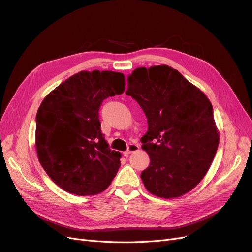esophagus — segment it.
<instances>
[{
    "label": "esophagus",
    "mask_w": 252,
    "mask_h": 252,
    "mask_svg": "<svg viewBox=\"0 0 252 252\" xmlns=\"http://www.w3.org/2000/svg\"><path fill=\"white\" fill-rule=\"evenodd\" d=\"M138 151H139V146L137 144H129L127 146V150L125 152V156L127 157L129 154L138 152Z\"/></svg>",
    "instance_id": "34e87169"
}]
</instances>
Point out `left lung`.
<instances>
[{"label": "left lung", "mask_w": 252, "mask_h": 252, "mask_svg": "<svg viewBox=\"0 0 252 252\" xmlns=\"http://www.w3.org/2000/svg\"><path fill=\"white\" fill-rule=\"evenodd\" d=\"M126 94L142 108L141 138L151 164L141 173L148 192L162 198L188 193L207 174L219 144L213 107L204 93L168 65L136 68Z\"/></svg>", "instance_id": "obj_1"}]
</instances>
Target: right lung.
I'll return each instance as SVG.
<instances>
[{"label":"right lung","mask_w":252,"mask_h":252,"mask_svg":"<svg viewBox=\"0 0 252 252\" xmlns=\"http://www.w3.org/2000/svg\"><path fill=\"white\" fill-rule=\"evenodd\" d=\"M125 76L109 70L80 71L44 97L36 115L35 145L42 168L69 193L105 191L120 166L100 129L102 100L125 91Z\"/></svg>","instance_id":"1"}]
</instances>
